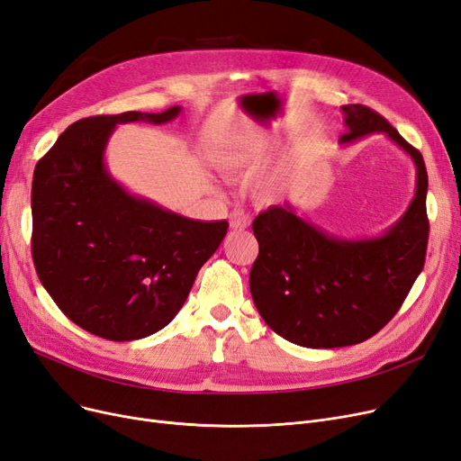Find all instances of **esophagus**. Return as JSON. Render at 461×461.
Returning <instances> with one entry per match:
<instances>
[{
	"mask_svg": "<svg viewBox=\"0 0 461 461\" xmlns=\"http://www.w3.org/2000/svg\"><path fill=\"white\" fill-rule=\"evenodd\" d=\"M230 226H231L233 230H245V228H249V226H250V216H249V212H245V211H241V209L233 211V212L230 214Z\"/></svg>",
	"mask_w": 461,
	"mask_h": 461,
	"instance_id": "34e87169",
	"label": "esophagus"
}]
</instances>
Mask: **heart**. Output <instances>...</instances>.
Here are the masks:
<instances>
[{
	"instance_id": "1",
	"label": "heart",
	"mask_w": 461,
	"mask_h": 461,
	"mask_svg": "<svg viewBox=\"0 0 461 461\" xmlns=\"http://www.w3.org/2000/svg\"><path fill=\"white\" fill-rule=\"evenodd\" d=\"M267 154V147L259 139H252V141L231 143L220 149L216 152V164L226 171H250L266 162ZM264 190L271 194L275 190V183L269 181Z\"/></svg>"
}]
</instances>
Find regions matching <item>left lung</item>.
Wrapping results in <instances>:
<instances>
[{"mask_svg": "<svg viewBox=\"0 0 461 461\" xmlns=\"http://www.w3.org/2000/svg\"><path fill=\"white\" fill-rule=\"evenodd\" d=\"M352 143L386 133L416 166V194L405 214L380 237L341 239L299 218L290 203L259 212L254 237L259 252L250 269V294L266 324L307 348L364 343L402 309L420 271L429 237L424 158L384 116L366 105H343Z\"/></svg>", "mask_w": 461, "mask_h": 461, "instance_id": "left-lung-1", "label": "left lung"}]
</instances>
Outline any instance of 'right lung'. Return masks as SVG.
<instances>
[{
	"mask_svg": "<svg viewBox=\"0 0 461 461\" xmlns=\"http://www.w3.org/2000/svg\"><path fill=\"white\" fill-rule=\"evenodd\" d=\"M178 113L181 107L78 120L33 171L37 276L71 322L109 341H135L166 328L230 228L226 220L199 222L135 197L105 169L116 124H166Z\"/></svg>",
	"mask_w": 461,
	"mask_h": 461,
	"instance_id": "right-lung-1",
	"label": "right lung"
}]
</instances>
